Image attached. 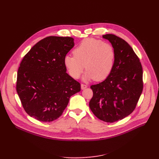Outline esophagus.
Listing matches in <instances>:
<instances>
[{"mask_svg": "<svg viewBox=\"0 0 159 159\" xmlns=\"http://www.w3.org/2000/svg\"><path fill=\"white\" fill-rule=\"evenodd\" d=\"M86 88H88V85H85V84H81V89H84Z\"/></svg>", "mask_w": 159, "mask_h": 159, "instance_id": "obj_1", "label": "esophagus"}]
</instances>
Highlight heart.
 <instances>
[{"instance_id": "heart-1", "label": "heart", "mask_w": 159, "mask_h": 159, "mask_svg": "<svg viewBox=\"0 0 159 159\" xmlns=\"http://www.w3.org/2000/svg\"><path fill=\"white\" fill-rule=\"evenodd\" d=\"M74 56L67 55L64 64L69 74L74 79L80 78L84 68L87 70L84 81L94 79L103 81L113 70L115 52L112 45L94 38H86L73 50Z\"/></svg>"}]
</instances>
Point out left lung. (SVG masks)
<instances>
[{
  "label": "left lung",
  "instance_id": "8db88e82",
  "mask_svg": "<svg viewBox=\"0 0 159 159\" xmlns=\"http://www.w3.org/2000/svg\"><path fill=\"white\" fill-rule=\"evenodd\" d=\"M102 37L113 47L115 64L106 79L90 87L93 95L89 105L98 119L113 123L126 117L135 108L143 88V69L139 57L126 41L111 34Z\"/></svg>",
  "mask_w": 159,
  "mask_h": 159
}]
</instances>
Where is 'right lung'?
Here are the masks:
<instances>
[{"mask_svg":"<svg viewBox=\"0 0 159 159\" xmlns=\"http://www.w3.org/2000/svg\"><path fill=\"white\" fill-rule=\"evenodd\" d=\"M71 37L48 36L34 46L17 73L16 91L25 111L43 122L61 116L80 84L66 73L64 58L74 46Z\"/></svg>","mask_w":159,"mask_h":159,"instance_id":"right-lung-1","label":"right lung"}]
</instances>
